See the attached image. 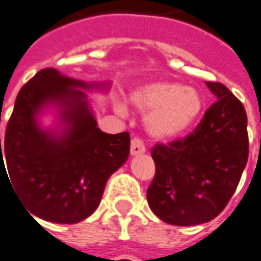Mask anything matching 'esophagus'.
<instances>
[{
    "label": "esophagus",
    "mask_w": 261,
    "mask_h": 261,
    "mask_svg": "<svg viewBox=\"0 0 261 261\" xmlns=\"http://www.w3.org/2000/svg\"><path fill=\"white\" fill-rule=\"evenodd\" d=\"M145 144L144 141L138 137H134L131 139V154L135 156V154H141V153H145Z\"/></svg>",
    "instance_id": "34e87169"
}]
</instances>
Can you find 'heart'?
Wrapping results in <instances>:
<instances>
[{"mask_svg": "<svg viewBox=\"0 0 261 261\" xmlns=\"http://www.w3.org/2000/svg\"><path fill=\"white\" fill-rule=\"evenodd\" d=\"M131 102L148 112L145 126L157 139H172L190 128L202 112L200 93L180 83L157 81L141 86L131 94Z\"/></svg>", "mask_w": 261, "mask_h": 261, "instance_id": "1", "label": "heart"}]
</instances>
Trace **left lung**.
Listing matches in <instances>:
<instances>
[{
  "mask_svg": "<svg viewBox=\"0 0 261 261\" xmlns=\"http://www.w3.org/2000/svg\"><path fill=\"white\" fill-rule=\"evenodd\" d=\"M216 95L201 122L184 139L152 148L156 174L149 185L153 214L174 226L210 222L226 208L249 154L248 117L227 87L206 82Z\"/></svg>",
  "mask_w": 261,
  "mask_h": 261,
  "instance_id": "left-lung-1",
  "label": "left lung"
}]
</instances>
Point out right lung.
Returning <instances> with one entry per match:
<instances>
[{"label":"right lung","mask_w":261,"mask_h":261,"mask_svg":"<svg viewBox=\"0 0 261 261\" xmlns=\"http://www.w3.org/2000/svg\"><path fill=\"white\" fill-rule=\"evenodd\" d=\"M93 86L98 85L45 68L16 97L4 149L0 138V172L8 168L13 189L31 218L64 224L89 218L101 201L108 178L130 154V134L102 133L86 94L75 90ZM49 105L60 111L65 127L59 132L42 130L37 124V115Z\"/></svg>","instance_id":"add662e5"}]
</instances>
